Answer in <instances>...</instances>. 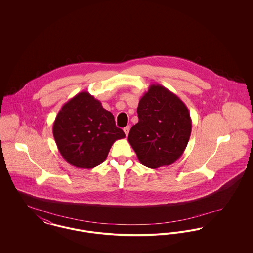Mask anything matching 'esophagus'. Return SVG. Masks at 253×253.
Returning <instances> with one entry per match:
<instances>
[{
    "instance_id": "esophagus-1",
    "label": "esophagus",
    "mask_w": 253,
    "mask_h": 253,
    "mask_svg": "<svg viewBox=\"0 0 253 253\" xmlns=\"http://www.w3.org/2000/svg\"><path fill=\"white\" fill-rule=\"evenodd\" d=\"M123 131L125 132V134H126V136L128 135V133L130 132V126H126L124 129H123Z\"/></svg>"
}]
</instances>
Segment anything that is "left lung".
I'll use <instances>...</instances> for the list:
<instances>
[{
	"instance_id": "1",
	"label": "left lung",
	"mask_w": 253,
	"mask_h": 253,
	"mask_svg": "<svg viewBox=\"0 0 253 253\" xmlns=\"http://www.w3.org/2000/svg\"><path fill=\"white\" fill-rule=\"evenodd\" d=\"M138 122L128 141L141 164L168 166L183 155L192 132L190 112L178 96L160 84L149 86L140 98Z\"/></svg>"
}]
</instances>
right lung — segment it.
Returning a JSON list of instances; mask_svg holds the SVG:
<instances>
[{"mask_svg": "<svg viewBox=\"0 0 253 253\" xmlns=\"http://www.w3.org/2000/svg\"><path fill=\"white\" fill-rule=\"evenodd\" d=\"M53 135L61 157L84 169L102 163L115 141L125 137L113 114L87 91L63 104L54 121Z\"/></svg>", "mask_w": 253, "mask_h": 253, "instance_id": "1", "label": "right lung"}]
</instances>
